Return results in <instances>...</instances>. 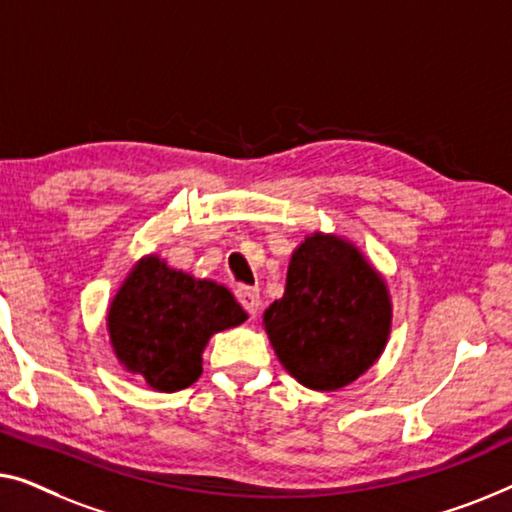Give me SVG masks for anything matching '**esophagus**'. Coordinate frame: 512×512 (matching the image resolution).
<instances>
[{"mask_svg":"<svg viewBox=\"0 0 512 512\" xmlns=\"http://www.w3.org/2000/svg\"><path fill=\"white\" fill-rule=\"evenodd\" d=\"M236 299L241 301V306L246 308L248 311V315H257V311H259V304H262V301H259V290L257 287H239V290H236Z\"/></svg>","mask_w":512,"mask_h":512,"instance_id":"1","label":"esophagus"}]
</instances>
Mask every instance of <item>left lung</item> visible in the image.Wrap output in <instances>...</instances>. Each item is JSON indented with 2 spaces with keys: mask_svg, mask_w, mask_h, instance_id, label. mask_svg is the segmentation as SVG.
<instances>
[{
  "mask_svg": "<svg viewBox=\"0 0 512 512\" xmlns=\"http://www.w3.org/2000/svg\"><path fill=\"white\" fill-rule=\"evenodd\" d=\"M262 325L278 362L297 383L336 392L383 355L392 297L355 243L313 232L294 248L283 297L266 308Z\"/></svg>",
  "mask_w": 512,
  "mask_h": 512,
  "instance_id": "1",
  "label": "left lung"
}]
</instances>
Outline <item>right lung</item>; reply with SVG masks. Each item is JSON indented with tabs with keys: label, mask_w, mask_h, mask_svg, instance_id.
<instances>
[{
	"label": "right lung",
	"mask_w": 512,
	"mask_h": 512,
	"mask_svg": "<svg viewBox=\"0 0 512 512\" xmlns=\"http://www.w3.org/2000/svg\"><path fill=\"white\" fill-rule=\"evenodd\" d=\"M246 320L248 313L225 285L146 255L111 299L106 329L122 369L157 392H178L201 376L211 336Z\"/></svg>",
	"instance_id": "right-lung-1"
}]
</instances>
